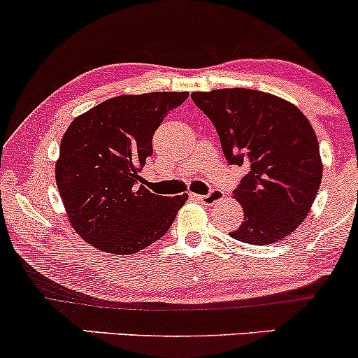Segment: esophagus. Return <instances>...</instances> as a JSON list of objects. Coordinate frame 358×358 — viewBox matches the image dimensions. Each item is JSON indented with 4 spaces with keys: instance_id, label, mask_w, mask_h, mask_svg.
Segmentation results:
<instances>
[{
    "instance_id": "esophagus-1",
    "label": "esophagus",
    "mask_w": 358,
    "mask_h": 358,
    "mask_svg": "<svg viewBox=\"0 0 358 358\" xmlns=\"http://www.w3.org/2000/svg\"><path fill=\"white\" fill-rule=\"evenodd\" d=\"M224 197V192L217 190V188H214V190H210L207 195H195V199L199 200V202L206 203V206H212V203L219 202Z\"/></svg>"
}]
</instances>
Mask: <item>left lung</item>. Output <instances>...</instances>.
Segmentation results:
<instances>
[{"mask_svg":"<svg viewBox=\"0 0 358 358\" xmlns=\"http://www.w3.org/2000/svg\"><path fill=\"white\" fill-rule=\"evenodd\" d=\"M192 100L214 124L227 163L248 168L233 192L245 221L231 238L262 246L292 234L323 176L320 144L304 113L248 88L195 92Z\"/></svg>","mask_w":358,"mask_h":358,"instance_id":"left-lung-1","label":"left lung"}]
</instances>
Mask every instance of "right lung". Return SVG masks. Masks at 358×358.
I'll list each match as a JSON object with an SVG mask.
<instances>
[{"mask_svg":"<svg viewBox=\"0 0 358 358\" xmlns=\"http://www.w3.org/2000/svg\"><path fill=\"white\" fill-rule=\"evenodd\" d=\"M187 92L120 95L76 117L66 131L56 183L71 226L88 245L132 255L163 236L188 195L163 197L139 185L152 134Z\"/></svg>","mask_w":358,"mask_h":358,"instance_id":"right-lung-1","label":"right lung"}]
</instances>
